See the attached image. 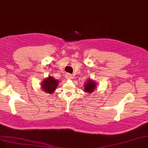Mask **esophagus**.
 I'll use <instances>...</instances> for the list:
<instances>
[{
    "label": "esophagus",
    "mask_w": 148,
    "mask_h": 148,
    "mask_svg": "<svg viewBox=\"0 0 148 148\" xmlns=\"http://www.w3.org/2000/svg\"><path fill=\"white\" fill-rule=\"evenodd\" d=\"M66 77L67 79H72V78L73 77V76H72V75L69 74V73L67 74V75H66Z\"/></svg>",
    "instance_id": "obj_1"
}]
</instances>
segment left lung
Listing matches in <instances>:
<instances>
[{"label": "left lung", "instance_id": "obj_1", "mask_svg": "<svg viewBox=\"0 0 148 148\" xmlns=\"http://www.w3.org/2000/svg\"><path fill=\"white\" fill-rule=\"evenodd\" d=\"M97 82L94 80L88 78L86 82H85V84H84V91L88 94H91L97 88Z\"/></svg>", "mask_w": 148, "mask_h": 148}]
</instances>
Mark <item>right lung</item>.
I'll return each mask as SVG.
<instances>
[{
    "mask_svg": "<svg viewBox=\"0 0 148 148\" xmlns=\"http://www.w3.org/2000/svg\"><path fill=\"white\" fill-rule=\"evenodd\" d=\"M58 84L59 81L53 76H48L42 81L40 87L43 91L51 94L56 91Z\"/></svg>",
    "mask_w": 148,
    "mask_h": 148,
    "instance_id": "1",
    "label": "right lung"
}]
</instances>
